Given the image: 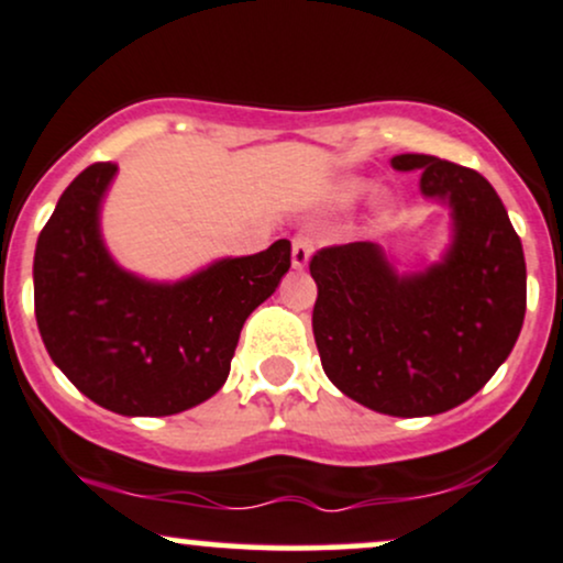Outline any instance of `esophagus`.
I'll use <instances>...</instances> for the list:
<instances>
[{
  "instance_id": "34e87169",
  "label": "esophagus",
  "mask_w": 563,
  "mask_h": 563,
  "mask_svg": "<svg viewBox=\"0 0 563 563\" xmlns=\"http://www.w3.org/2000/svg\"><path fill=\"white\" fill-rule=\"evenodd\" d=\"M309 256H312V238L296 235L294 238V251H290V262H294V269L307 267Z\"/></svg>"
}]
</instances>
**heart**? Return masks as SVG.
Masks as SVG:
<instances>
[{"instance_id":"b5f03b06","label":"heart","mask_w":563,"mask_h":563,"mask_svg":"<svg viewBox=\"0 0 563 563\" xmlns=\"http://www.w3.org/2000/svg\"><path fill=\"white\" fill-rule=\"evenodd\" d=\"M365 190L367 183H363V179H339V183L331 187V200L335 206H349L363 196Z\"/></svg>"}]
</instances>
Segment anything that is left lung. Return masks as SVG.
Listing matches in <instances>:
<instances>
[{"mask_svg": "<svg viewBox=\"0 0 563 563\" xmlns=\"http://www.w3.org/2000/svg\"><path fill=\"white\" fill-rule=\"evenodd\" d=\"M421 172L423 198L450 206L452 241L421 273H397L378 243L322 249L314 344L325 376L354 402L397 418L452 410L495 376L527 312V264L506 206L479 172L423 153L394 156Z\"/></svg>", "mask_w": 563, "mask_h": 563, "instance_id": "obj_1", "label": "left lung"}]
</instances>
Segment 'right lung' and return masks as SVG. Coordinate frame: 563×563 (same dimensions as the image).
<instances>
[{"label":"right lung","mask_w":563,"mask_h":563,"mask_svg":"<svg viewBox=\"0 0 563 563\" xmlns=\"http://www.w3.org/2000/svg\"><path fill=\"white\" fill-rule=\"evenodd\" d=\"M119 166H87L38 232L34 309L53 363L119 416H174L222 389L245 318L290 267V241L228 256L177 283L119 267L100 209Z\"/></svg>","instance_id":"right-lung-1"}]
</instances>
